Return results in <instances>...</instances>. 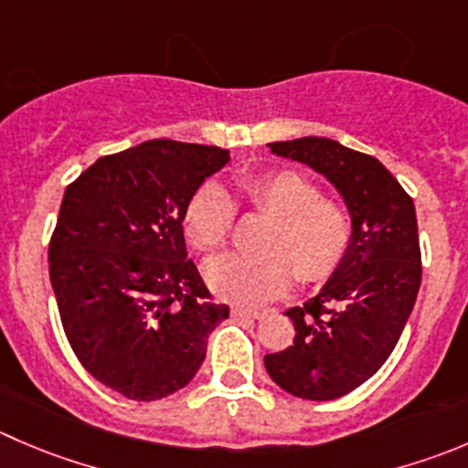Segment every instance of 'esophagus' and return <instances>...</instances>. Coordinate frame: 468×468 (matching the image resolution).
Masks as SVG:
<instances>
[{"label":"esophagus","mask_w":468,"mask_h":468,"mask_svg":"<svg viewBox=\"0 0 468 468\" xmlns=\"http://www.w3.org/2000/svg\"><path fill=\"white\" fill-rule=\"evenodd\" d=\"M233 317H247V320H262L265 317V311H251V308H242V306H235L230 311Z\"/></svg>","instance_id":"1"}]
</instances>
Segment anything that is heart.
Returning <instances> with one entry per match:
<instances>
[{
	"label": "heart",
	"instance_id": "heart-1",
	"mask_svg": "<svg viewBox=\"0 0 468 468\" xmlns=\"http://www.w3.org/2000/svg\"><path fill=\"white\" fill-rule=\"evenodd\" d=\"M262 212L270 224L258 239L261 253H226L206 265L207 285L221 299L261 306L299 281H324L343 262L352 242V219L345 206L322 198L311 178L294 171H265L235 183L233 198L217 183H203L183 215L185 238L197 251L224 247L235 219V203Z\"/></svg>",
	"mask_w": 468,
	"mask_h": 468
}]
</instances>
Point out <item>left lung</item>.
I'll use <instances>...</instances> for the list:
<instances>
[{"label": "left lung", "mask_w": 468, "mask_h": 468, "mask_svg": "<svg viewBox=\"0 0 468 468\" xmlns=\"http://www.w3.org/2000/svg\"><path fill=\"white\" fill-rule=\"evenodd\" d=\"M274 155L324 176L352 219V242L320 292L285 311L294 343L265 356L290 396L335 400L373 378L391 356L420 288L416 207L375 157L326 137L267 144Z\"/></svg>", "instance_id": "left-lung-1"}]
</instances>
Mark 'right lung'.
<instances>
[{"instance_id":"obj_1","label":"right lung","mask_w":468,"mask_h":468,"mask_svg":"<svg viewBox=\"0 0 468 468\" xmlns=\"http://www.w3.org/2000/svg\"><path fill=\"white\" fill-rule=\"evenodd\" d=\"M219 146L153 139L100 157L68 185L49 281L72 352L100 384L151 402L192 382L229 306L207 302L183 215L229 165Z\"/></svg>"}]
</instances>
